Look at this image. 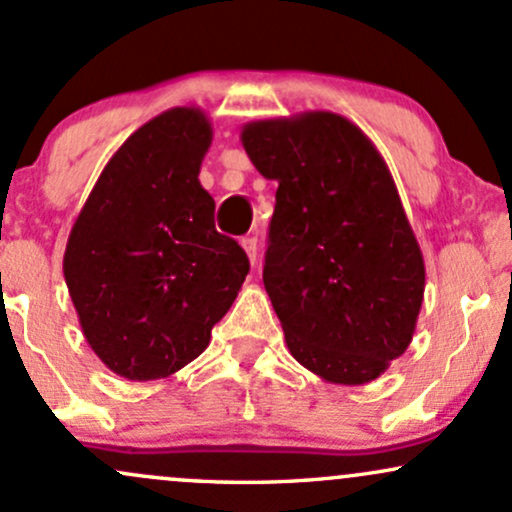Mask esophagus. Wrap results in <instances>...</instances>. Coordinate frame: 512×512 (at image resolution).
I'll return each mask as SVG.
<instances>
[{"mask_svg":"<svg viewBox=\"0 0 512 512\" xmlns=\"http://www.w3.org/2000/svg\"><path fill=\"white\" fill-rule=\"evenodd\" d=\"M240 245H243V250L248 252L250 262L255 264V260H257V238L255 236H245L243 240H240Z\"/></svg>","mask_w":512,"mask_h":512,"instance_id":"obj_1","label":"esophagus"}]
</instances>
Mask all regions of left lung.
<instances>
[{
    "mask_svg": "<svg viewBox=\"0 0 512 512\" xmlns=\"http://www.w3.org/2000/svg\"><path fill=\"white\" fill-rule=\"evenodd\" d=\"M252 166L279 182L264 289L291 356L334 385H366L407 351L426 267L390 168L342 115L248 122Z\"/></svg>",
    "mask_w": 512,
    "mask_h": 512,
    "instance_id": "1",
    "label": "left lung"
}]
</instances>
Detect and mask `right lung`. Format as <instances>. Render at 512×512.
Returning <instances> with one entry per match:
<instances>
[{
	"instance_id": "right-lung-1",
	"label": "right lung",
	"mask_w": 512,
	"mask_h": 512,
	"mask_svg": "<svg viewBox=\"0 0 512 512\" xmlns=\"http://www.w3.org/2000/svg\"><path fill=\"white\" fill-rule=\"evenodd\" d=\"M209 117L170 108L127 139L76 216L64 281L88 346L127 380L178 373L209 346L250 262L199 182Z\"/></svg>"
}]
</instances>
